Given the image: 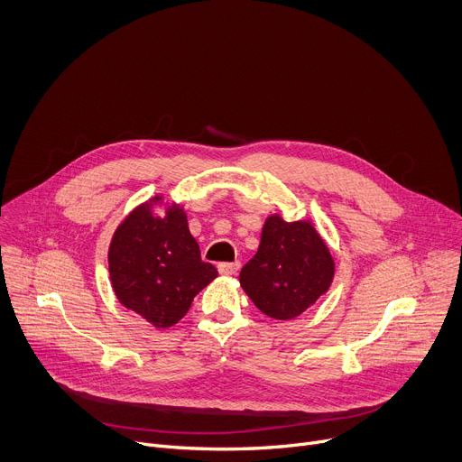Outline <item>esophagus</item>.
<instances>
[{
  "label": "esophagus",
  "instance_id": "1",
  "mask_svg": "<svg viewBox=\"0 0 462 462\" xmlns=\"http://www.w3.org/2000/svg\"><path fill=\"white\" fill-rule=\"evenodd\" d=\"M217 269H219V273H221L223 276H232V274H236V273L239 271V261H234V263H219Z\"/></svg>",
  "mask_w": 462,
  "mask_h": 462
}]
</instances>
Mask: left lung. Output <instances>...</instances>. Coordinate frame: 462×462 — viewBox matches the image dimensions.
<instances>
[{
    "label": "left lung",
    "instance_id": "8db88e82",
    "mask_svg": "<svg viewBox=\"0 0 462 462\" xmlns=\"http://www.w3.org/2000/svg\"><path fill=\"white\" fill-rule=\"evenodd\" d=\"M333 276L331 252L310 223L271 216L255 255L241 269L239 283L261 312L292 319L327 292Z\"/></svg>",
    "mask_w": 462,
    "mask_h": 462
}]
</instances>
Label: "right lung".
Instances as JSON below:
<instances>
[{"instance_id":"obj_1","label":"right lung","mask_w":462,"mask_h":462,"mask_svg":"<svg viewBox=\"0 0 462 462\" xmlns=\"http://www.w3.org/2000/svg\"><path fill=\"white\" fill-rule=\"evenodd\" d=\"M159 201L153 197L116 228L109 276L118 301L161 328L188 312L193 298L217 278V269L201 259L182 208L171 205L164 217L153 216L152 203Z\"/></svg>"}]
</instances>
